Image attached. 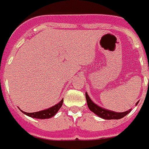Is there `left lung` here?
<instances>
[{"instance_id":"obj_1","label":"left lung","mask_w":149,"mask_h":149,"mask_svg":"<svg viewBox=\"0 0 149 149\" xmlns=\"http://www.w3.org/2000/svg\"><path fill=\"white\" fill-rule=\"evenodd\" d=\"M86 99L87 106L89 107L90 110L95 115H97L98 116L101 117L102 119H104V120H120L125 116H127L132 110V109H129V110L126 111L124 112H116V111L107 110V109H105V108L98 106L97 104H95L92 100H91V98L87 93H86ZM138 103L139 102H137L136 104H138Z\"/></svg>"}]
</instances>
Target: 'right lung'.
Masks as SVG:
<instances>
[{
	"label": "right lung",
	"instance_id": "1",
	"mask_svg": "<svg viewBox=\"0 0 149 149\" xmlns=\"http://www.w3.org/2000/svg\"><path fill=\"white\" fill-rule=\"evenodd\" d=\"M63 99L60 102L55 104L54 106L51 107L49 108L45 109V110L40 111H37V112H32V113H29V112H25V111H22L23 113L28 116L31 117V118H35V119H42V120H45V119H49L51 117L54 116L56 113L58 111L61 107L63 105Z\"/></svg>",
	"mask_w": 149,
	"mask_h": 149
}]
</instances>
